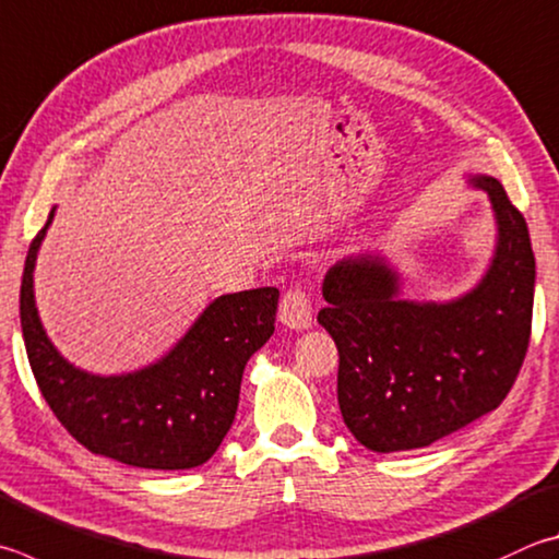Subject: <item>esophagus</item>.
Listing matches in <instances>:
<instances>
[{"instance_id":"34e87169","label":"esophagus","mask_w":559,"mask_h":559,"mask_svg":"<svg viewBox=\"0 0 559 559\" xmlns=\"http://www.w3.org/2000/svg\"><path fill=\"white\" fill-rule=\"evenodd\" d=\"M278 320L293 330H306L312 324V300L302 286H293L281 298Z\"/></svg>"}]
</instances>
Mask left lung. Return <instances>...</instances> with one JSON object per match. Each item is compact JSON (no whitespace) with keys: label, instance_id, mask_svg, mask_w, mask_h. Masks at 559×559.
<instances>
[{"label":"left lung","instance_id":"left-lung-1","mask_svg":"<svg viewBox=\"0 0 559 559\" xmlns=\"http://www.w3.org/2000/svg\"><path fill=\"white\" fill-rule=\"evenodd\" d=\"M474 186L489 192L499 247L464 298L399 300L395 273L373 257L340 261L322 281L318 322L340 352L342 418L373 452L428 448L499 408L519 379L533 328L531 235L499 180Z\"/></svg>","mask_w":559,"mask_h":559}]
</instances>
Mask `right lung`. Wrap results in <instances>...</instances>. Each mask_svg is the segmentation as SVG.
<instances>
[{
	"instance_id": "add662e5",
	"label": "right lung",
	"mask_w": 559,
	"mask_h": 559,
	"mask_svg": "<svg viewBox=\"0 0 559 559\" xmlns=\"http://www.w3.org/2000/svg\"><path fill=\"white\" fill-rule=\"evenodd\" d=\"M50 219L53 210L28 247L19 296L28 364L48 408L93 454L160 472L205 464L235 420L249 357L276 328L278 288L217 298L154 367L90 377L53 349L36 312L34 263Z\"/></svg>"
}]
</instances>
